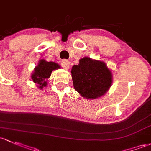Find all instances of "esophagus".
I'll use <instances>...</instances> for the list:
<instances>
[{
    "mask_svg": "<svg viewBox=\"0 0 151 151\" xmlns=\"http://www.w3.org/2000/svg\"><path fill=\"white\" fill-rule=\"evenodd\" d=\"M61 66H62L63 68H64V69H68L69 67V61H68V60L66 59H63L62 61H61Z\"/></svg>",
    "mask_w": 151,
    "mask_h": 151,
    "instance_id": "obj_1",
    "label": "esophagus"
}]
</instances>
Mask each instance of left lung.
<instances>
[{
  "label": "left lung",
  "instance_id": "1",
  "mask_svg": "<svg viewBox=\"0 0 151 151\" xmlns=\"http://www.w3.org/2000/svg\"><path fill=\"white\" fill-rule=\"evenodd\" d=\"M74 88L88 99L102 96L112 83V74L106 63L85 57L71 69Z\"/></svg>",
  "mask_w": 151,
  "mask_h": 151
}]
</instances>
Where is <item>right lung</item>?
<instances>
[{"mask_svg": "<svg viewBox=\"0 0 151 151\" xmlns=\"http://www.w3.org/2000/svg\"><path fill=\"white\" fill-rule=\"evenodd\" d=\"M60 66L58 63L55 62H47L42 59L40 61L38 65L35 67L34 73L32 75L33 82L38 85V88L42 89L47 85V80L50 77L52 71L59 69Z\"/></svg>", "mask_w": 151, "mask_h": 151, "instance_id": "add662e5", "label": "right lung"}]
</instances>
